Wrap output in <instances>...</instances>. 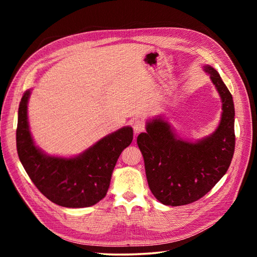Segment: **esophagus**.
Returning <instances> with one entry per match:
<instances>
[{"instance_id": "obj_1", "label": "esophagus", "mask_w": 257, "mask_h": 257, "mask_svg": "<svg viewBox=\"0 0 257 257\" xmlns=\"http://www.w3.org/2000/svg\"><path fill=\"white\" fill-rule=\"evenodd\" d=\"M146 128V124L144 121L142 120H136L134 123H133V130H134V133L135 134H139L142 133V132H144Z\"/></svg>"}]
</instances>
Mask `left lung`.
Wrapping results in <instances>:
<instances>
[{"label":"left lung","instance_id":"obj_1","mask_svg":"<svg viewBox=\"0 0 257 257\" xmlns=\"http://www.w3.org/2000/svg\"><path fill=\"white\" fill-rule=\"evenodd\" d=\"M205 72L222 99V116L213 134L196 143L176 136L167 121L155 118L139 134L149 188L166 206H183L198 200L226 174L235 151V108L232 96L215 69Z\"/></svg>","mask_w":257,"mask_h":257}]
</instances>
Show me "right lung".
I'll return each mask as SVG.
<instances>
[{
	"mask_svg": "<svg viewBox=\"0 0 257 257\" xmlns=\"http://www.w3.org/2000/svg\"><path fill=\"white\" fill-rule=\"evenodd\" d=\"M30 90L18 109L17 152L23 168L44 196L67 208L97 204L107 194L112 170L121 152L133 141V128L125 126L100 139L75 158L45 154L34 145L28 122Z\"/></svg>",
	"mask_w": 257,
	"mask_h": 257,
	"instance_id": "1",
	"label": "right lung"
}]
</instances>
